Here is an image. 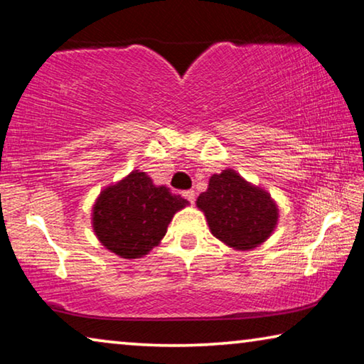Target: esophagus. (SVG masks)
Segmentation results:
<instances>
[{"label": "esophagus", "instance_id": "esophagus-1", "mask_svg": "<svg viewBox=\"0 0 364 364\" xmlns=\"http://www.w3.org/2000/svg\"><path fill=\"white\" fill-rule=\"evenodd\" d=\"M183 196H184V199H188L189 203L191 204H194V199H196V193L193 191V189H188V191H184L183 193Z\"/></svg>", "mask_w": 364, "mask_h": 364}]
</instances>
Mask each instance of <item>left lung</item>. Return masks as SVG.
Masks as SVG:
<instances>
[{
    "mask_svg": "<svg viewBox=\"0 0 364 364\" xmlns=\"http://www.w3.org/2000/svg\"><path fill=\"white\" fill-rule=\"evenodd\" d=\"M212 235L235 250H252L274 232L279 210L270 196L233 170L210 176L209 188L196 200Z\"/></svg>",
    "mask_w": 364,
    "mask_h": 364,
    "instance_id": "left-lung-1",
    "label": "left lung"
}]
</instances>
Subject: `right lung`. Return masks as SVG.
<instances>
[{"mask_svg": "<svg viewBox=\"0 0 364 364\" xmlns=\"http://www.w3.org/2000/svg\"><path fill=\"white\" fill-rule=\"evenodd\" d=\"M186 205L181 196L166 186H155L146 173L134 170L103 189L92 222L107 250L124 259H137L159 245L175 212Z\"/></svg>", "mask_w": 364, "mask_h": 364, "instance_id": "add662e5", "label": "right lung"}]
</instances>
